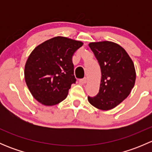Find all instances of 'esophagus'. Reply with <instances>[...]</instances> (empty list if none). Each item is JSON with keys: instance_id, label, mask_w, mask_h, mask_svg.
<instances>
[{"instance_id": "esophagus-1", "label": "esophagus", "mask_w": 152, "mask_h": 152, "mask_svg": "<svg viewBox=\"0 0 152 152\" xmlns=\"http://www.w3.org/2000/svg\"><path fill=\"white\" fill-rule=\"evenodd\" d=\"M79 82H80V83H82V84H86L87 83V78H83V79H81L80 80H79Z\"/></svg>"}]
</instances>
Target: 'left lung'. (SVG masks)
Returning a JSON list of instances; mask_svg holds the SVG:
<instances>
[{
  "mask_svg": "<svg viewBox=\"0 0 152 152\" xmlns=\"http://www.w3.org/2000/svg\"><path fill=\"white\" fill-rule=\"evenodd\" d=\"M89 47L100 65L102 79L99 93L88 96V101L99 110H112L126 99L134 87V63L123 48L115 42H90Z\"/></svg>",
  "mask_w": 152,
  "mask_h": 152,
  "instance_id": "1",
  "label": "left lung"
}]
</instances>
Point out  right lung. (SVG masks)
Here are the masks:
<instances>
[{
	"label": "right lung",
	"instance_id": "right-lung-1",
	"mask_svg": "<svg viewBox=\"0 0 152 152\" xmlns=\"http://www.w3.org/2000/svg\"><path fill=\"white\" fill-rule=\"evenodd\" d=\"M83 42L56 37L34 49L25 65V80L29 91L39 103L53 106L66 99L76 83L72 58Z\"/></svg>",
	"mask_w": 152,
	"mask_h": 152
}]
</instances>
